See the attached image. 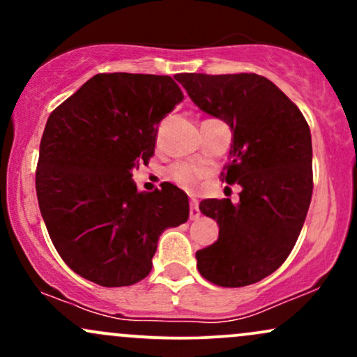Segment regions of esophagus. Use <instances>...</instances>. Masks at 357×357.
I'll return each instance as SVG.
<instances>
[{
  "mask_svg": "<svg viewBox=\"0 0 357 357\" xmlns=\"http://www.w3.org/2000/svg\"><path fill=\"white\" fill-rule=\"evenodd\" d=\"M190 218L191 220L199 218V204H198V199L195 198L190 199Z\"/></svg>",
  "mask_w": 357,
  "mask_h": 357,
  "instance_id": "obj_1",
  "label": "esophagus"
}]
</instances>
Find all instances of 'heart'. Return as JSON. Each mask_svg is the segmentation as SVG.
I'll list each match as a JSON object with an SVG mask.
<instances>
[{
  "mask_svg": "<svg viewBox=\"0 0 357 357\" xmlns=\"http://www.w3.org/2000/svg\"><path fill=\"white\" fill-rule=\"evenodd\" d=\"M204 174L206 169L192 162H174L166 169V178L186 191H195Z\"/></svg>",
  "mask_w": 357,
  "mask_h": 357,
  "instance_id": "1",
  "label": "heart"
}]
</instances>
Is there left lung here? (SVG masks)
<instances>
[{"mask_svg": "<svg viewBox=\"0 0 357 357\" xmlns=\"http://www.w3.org/2000/svg\"><path fill=\"white\" fill-rule=\"evenodd\" d=\"M199 109L233 130L221 181L238 183L240 202L203 199L199 210L220 225L218 240L198 250L199 273L220 287L260 282L280 267L301 235L312 198V141L305 117L257 73H178Z\"/></svg>", "mask_w": 357, "mask_h": 357, "instance_id": "obj_1", "label": "left lung"}]
</instances>
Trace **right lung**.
I'll return each instance as SVG.
<instances>
[{
	"label": "right lung",
	"instance_id": "obj_1",
	"mask_svg": "<svg viewBox=\"0 0 357 357\" xmlns=\"http://www.w3.org/2000/svg\"><path fill=\"white\" fill-rule=\"evenodd\" d=\"M184 96L169 75L97 73L48 117L35 186L61 260L102 287L141 282L166 228L190 216L186 192L137 191L132 167L154 154L159 122Z\"/></svg>",
	"mask_w": 357,
	"mask_h": 357
}]
</instances>
